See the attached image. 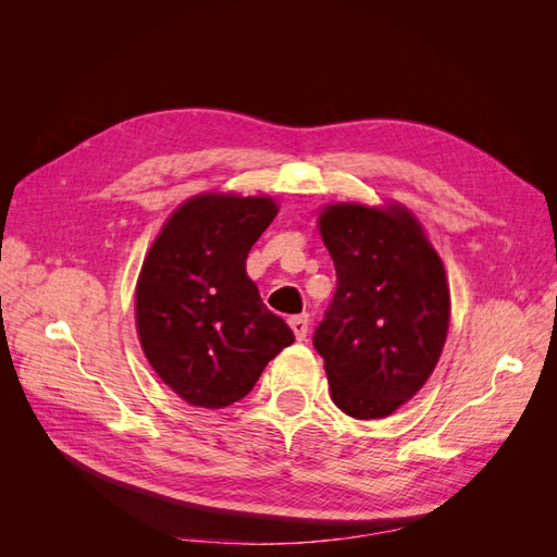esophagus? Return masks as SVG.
<instances>
[{"mask_svg": "<svg viewBox=\"0 0 557 557\" xmlns=\"http://www.w3.org/2000/svg\"><path fill=\"white\" fill-rule=\"evenodd\" d=\"M290 330L295 332V336H297V342H305L307 339V332H309V315L307 313H301V315H293L290 320Z\"/></svg>", "mask_w": 557, "mask_h": 557, "instance_id": "esophagus-1", "label": "esophagus"}]
</instances>
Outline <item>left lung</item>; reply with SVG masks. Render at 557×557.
I'll list each match as a JSON object with an SVG mask.
<instances>
[{"instance_id": "obj_1", "label": "left lung", "mask_w": 557, "mask_h": 557, "mask_svg": "<svg viewBox=\"0 0 557 557\" xmlns=\"http://www.w3.org/2000/svg\"><path fill=\"white\" fill-rule=\"evenodd\" d=\"M318 227L336 269V293L313 334L332 401L352 418H385L440 362L450 318L444 262L399 205H330Z\"/></svg>"}]
</instances>
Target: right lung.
Wrapping results in <instances>:
<instances>
[{"instance_id": "right-lung-1", "label": "right lung", "mask_w": 557, "mask_h": 557, "mask_svg": "<svg viewBox=\"0 0 557 557\" xmlns=\"http://www.w3.org/2000/svg\"><path fill=\"white\" fill-rule=\"evenodd\" d=\"M276 213L272 197L197 195L172 213L144 260L139 342L156 374L193 407L239 401L295 342L246 274L248 250Z\"/></svg>"}]
</instances>
